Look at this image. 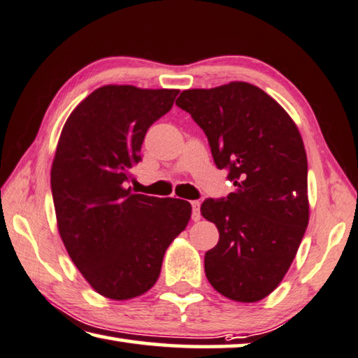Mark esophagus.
Segmentation results:
<instances>
[{
	"label": "esophagus",
	"instance_id": "esophagus-1",
	"mask_svg": "<svg viewBox=\"0 0 358 358\" xmlns=\"http://www.w3.org/2000/svg\"><path fill=\"white\" fill-rule=\"evenodd\" d=\"M199 208H201L199 201H192V220L193 222L201 220V210H199Z\"/></svg>",
	"mask_w": 358,
	"mask_h": 358
}]
</instances>
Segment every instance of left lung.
I'll return each mask as SVG.
<instances>
[{"label": "left lung", "mask_w": 358, "mask_h": 358, "mask_svg": "<svg viewBox=\"0 0 358 358\" xmlns=\"http://www.w3.org/2000/svg\"><path fill=\"white\" fill-rule=\"evenodd\" d=\"M176 105L204 130L217 168L236 187L201 206L220 233L204 256L206 277L224 297L258 302L281 283L308 227L302 136L277 100L245 81L182 91Z\"/></svg>", "instance_id": "1"}]
</instances>
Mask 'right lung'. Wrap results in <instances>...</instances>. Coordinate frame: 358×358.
<instances>
[{
  "label": "right lung",
  "mask_w": 358,
  "mask_h": 358,
  "mask_svg": "<svg viewBox=\"0 0 358 358\" xmlns=\"http://www.w3.org/2000/svg\"><path fill=\"white\" fill-rule=\"evenodd\" d=\"M178 94L106 85L91 92L62 127L52 165L58 231L73 264L106 299L148 292L169 243L190 220V203L127 187L144 135L171 110Z\"/></svg>",
  "instance_id": "right-lung-1"
}]
</instances>
